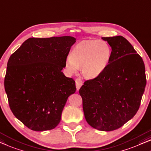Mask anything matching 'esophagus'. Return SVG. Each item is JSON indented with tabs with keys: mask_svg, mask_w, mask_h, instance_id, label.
Listing matches in <instances>:
<instances>
[{
	"mask_svg": "<svg viewBox=\"0 0 151 151\" xmlns=\"http://www.w3.org/2000/svg\"><path fill=\"white\" fill-rule=\"evenodd\" d=\"M83 84V82H82V80L80 78H78L76 79V88H77V90L78 91L79 89L80 88V87L82 86Z\"/></svg>",
	"mask_w": 151,
	"mask_h": 151,
	"instance_id": "34e87169",
	"label": "esophagus"
}]
</instances>
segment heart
Here are the masks:
<instances>
[{"label":"heart","mask_w":151,"mask_h":151,"mask_svg":"<svg viewBox=\"0 0 151 151\" xmlns=\"http://www.w3.org/2000/svg\"><path fill=\"white\" fill-rule=\"evenodd\" d=\"M111 58V49L106 41L86 40L78 43L66 60V67L71 72L82 68L83 76L93 79L106 69Z\"/></svg>","instance_id":"heart-1"}]
</instances>
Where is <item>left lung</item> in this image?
Wrapping results in <instances>:
<instances>
[{"mask_svg":"<svg viewBox=\"0 0 151 151\" xmlns=\"http://www.w3.org/2000/svg\"><path fill=\"white\" fill-rule=\"evenodd\" d=\"M101 39L112 47L110 63L99 76L85 81L79 93L87 123L96 129L110 132L138 110L146 84L145 66L123 37Z\"/></svg>","mask_w":151,"mask_h":151,"instance_id":"8db88e82","label":"left lung"}]
</instances>
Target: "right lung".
<instances>
[{
    "label": "right lung",
    "instance_id": "right-lung-1",
    "mask_svg": "<svg viewBox=\"0 0 151 151\" xmlns=\"http://www.w3.org/2000/svg\"><path fill=\"white\" fill-rule=\"evenodd\" d=\"M76 39L29 38L11 55L5 89L12 112L31 130H51L60 123L67 99L76 91L62 72Z\"/></svg>",
    "mask_w": 151,
    "mask_h": 151
}]
</instances>
